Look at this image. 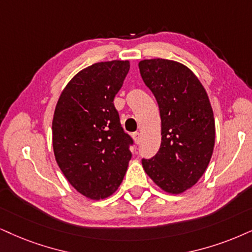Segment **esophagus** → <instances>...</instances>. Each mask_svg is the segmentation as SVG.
I'll return each instance as SVG.
<instances>
[{"mask_svg": "<svg viewBox=\"0 0 252 252\" xmlns=\"http://www.w3.org/2000/svg\"><path fill=\"white\" fill-rule=\"evenodd\" d=\"M132 138H133V141H135L136 144H139V142H141V133L133 132L132 133Z\"/></svg>", "mask_w": 252, "mask_h": 252, "instance_id": "esophagus-1", "label": "esophagus"}]
</instances>
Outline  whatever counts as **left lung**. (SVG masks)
<instances>
[{
	"label": "left lung",
	"instance_id": "obj_1",
	"mask_svg": "<svg viewBox=\"0 0 252 252\" xmlns=\"http://www.w3.org/2000/svg\"><path fill=\"white\" fill-rule=\"evenodd\" d=\"M144 84L157 100L161 144L142 159L146 174L171 194L187 190L205 173L215 143L214 114L205 88L183 63L145 59L138 63Z\"/></svg>",
	"mask_w": 252,
	"mask_h": 252
}]
</instances>
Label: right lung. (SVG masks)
I'll use <instances>...</instances> for the list:
<instances>
[{
	"mask_svg": "<svg viewBox=\"0 0 252 252\" xmlns=\"http://www.w3.org/2000/svg\"><path fill=\"white\" fill-rule=\"evenodd\" d=\"M129 68L128 60L88 66L68 82L56 106V160L68 183L89 199L115 192L131 159L133 141L124 132L114 106Z\"/></svg>",
	"mask_w": 252,
	"mask_h": 252,
	"instance_id": "add662e5",
	"label": "right lung"
}]
</instances>
